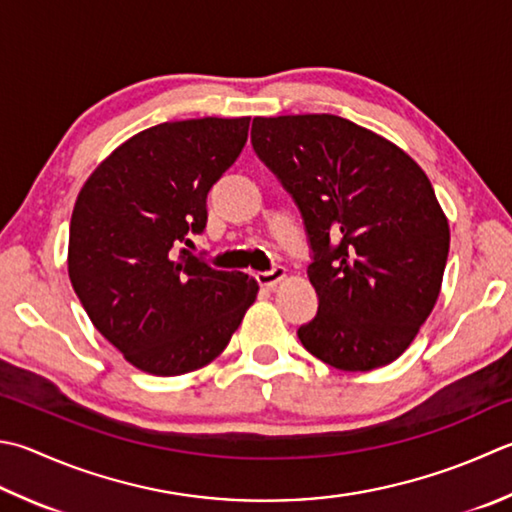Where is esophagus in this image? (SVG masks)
Masks as SVG:
<instances>
[{
	"label": "esophagus",
	"mask_w": 512,
	"mask_h": 512,
	"mask_svg": "<svg viewBox=\"0 0 512 512\" xmlns=\"http://www.w3.org/2000/svg\"><path fill=\"white\" fill-rule=\"evenodd\" d=\"M287 276V269L285 267H274L272 272H258L256 274V281L260 287H276L278 283L283 281Z\"/></svg>",
	"instance_id": "esophagus-1"
}]
</instances>
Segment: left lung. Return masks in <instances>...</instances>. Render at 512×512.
<instances>
[{
    "label": "left lung",
    "instance_id": "left-lung-1",
    "mask_svg": "<svg viewBox=\"0 0 512 512\" xmlns=\"http://www.w3.org/2000/svg\"><path fill=\"white\" fill-rule=\"evenodd\" d=\"M252 144L301 209L318 312L298 327L316 359L368 372L408 350L435 307L450 227L423 169L339 115L254 118Z\"/></svg>",
    "mask_w": 512,
    "mask_h": 512
}]
</instances>
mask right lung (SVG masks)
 <instances>
[{
  "instance_id": "right-lung-1",
  "label": "right lung",
  "mask_w": 512,
  "mask_h": 512,
  "mask_svg": "<svg viewBox=\"0 0 512 512\" xmlns=\"http://www.w3.org/2000/svg\"><path fill=\"white\" fill-rule=\"evenodd\" d=\"M249 118L162 122L122 142L77 194L69 278L91 323L156 376L205 368L225 350L258 283L191 256L207 194L247 142Z\"/></svg>"
}]
</instances>
